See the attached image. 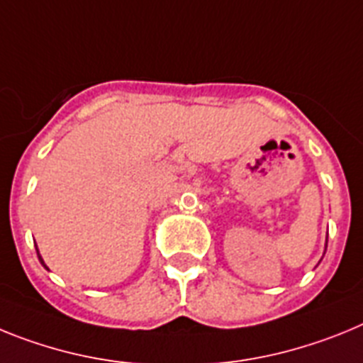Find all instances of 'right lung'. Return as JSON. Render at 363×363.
I'll return each mask as SVG.
<instances>
[{
  "label": "right lung",
  "instance_id": "obj_1",
  "mask_svg": "<svg viewBox=\"0 0 363 363\" xmlns=\"http://www.w3.org/2000/svg\"><path fill=\"white\" fill-rule=\"evenodd\" d=\"M36 252H38V248H36ZM38 259H40V263H42V264H43V267H45V269H47V264H45V261H43V257H42V256H40V252H38ZM47 270H49V269H47Z\"/></svg>",
  "mask_w": 363,
  "mask_h": 363
}]
</instances>
